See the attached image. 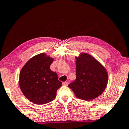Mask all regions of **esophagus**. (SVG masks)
I'll list each match as a JSON object with an SVG mask.
<instances>
[{"label":"esophagus","instance_id":"34e87169","mask_svg":"<svg viewBox=\"0 0 129 129\" xmlns=\"http://www.w3.org/2000/svg\"><path fill=\"white\" fill-rule=\"evenodd\" d=\"M69 84V83L67 82H64L62 83V85H65V86H67V85H68Z\"/></svg>","mask_w":129,"mask_h":129}]
</instances>
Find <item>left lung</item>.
Instances as JSON below:
<instances>
[{
    "mask_svg": "<svg viewBox=\"0 0 129 129\" xmlns=\"http://www.w3.org/2000/svg\"><path fill=\"white\" fill-rule=\"evenodd\" d=\"M76 59V78L69 84L76 98L92 100L104 91L108 82L105 67L90 54L80 53Z\"/></svg>",
    "mask_w": 129,
    "mask_h": 129,
    "instance_id": "8db88e82",
    "label": "left lung"
}]
</instances>
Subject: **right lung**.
Wrapping results in <instances>:
<instances>
[{
  "instance_id": "right-lung-1",
  "label": "right lung",
  "mask_w": 129,
  "mask_h": 129,
  "mask_svg": "<svg viewBox=\"0 0 129 129\" xmlns=\"http://www.w3.org/2000/svg\"><path fill=\"white\" fill-rule=\"evenodd\" d=\"M54 58L45 53L31 57L22 67L19 75V86L25 98L37 105L54 100L56 91L62 85L57 74L50 66Z\"/></svg>"
}]
</instances>
